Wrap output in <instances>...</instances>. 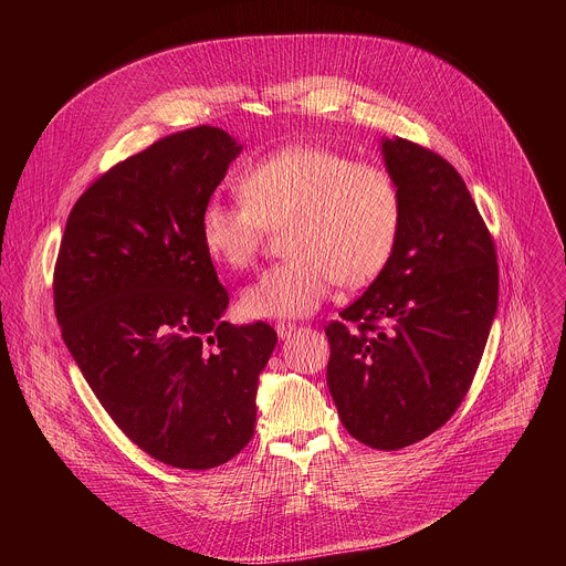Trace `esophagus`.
<instances>
[{
	"instance_id": "esophagus-1",
	"label": "esophagus",
	"mask_w": 566,
	"mask_h": 566,
	"mask_svg": "<svg viewBox=\"0 0 566 566\" xmlns=\"http://www.w3.org/2000/svg\"><path fill=\"white\" fill-rule=\"evenodd\" d=\"M295 325H293V322H277V325H275V332H277V336L282 338V340H286V338H291L293 334H295Z\"/></svg>"
}]
</instances>
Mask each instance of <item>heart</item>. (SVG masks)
Returning a JSON list of instances; mask_svg holds the SVG:
<instances>
[{"label":"heart","mask_w":566,"mask_h":566,"mask_svg":"<svg viewBox=\"0 0 566 566\" xmlns=\"http://www.w3.org/2000/svg\"><path fill=\"white\" fill-rule=\"evenodd\" d=\"M244 203L210 199L199 217L210 260L232 271L249 269L264 228L282 229L284 262L266 269L241 293L251 317H304L332 286H360L391 258L400 228V195L389 172L352 164L345 154L282 147L237 179Z\"/></svg>","instance_id":"obj_1"}]
</instances>
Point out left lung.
<instances>
[{
	"mask_svg": "<svg viewBox=\"0 0 566 566\" xmlns=\"http://www.w3.org/2000/svg\"><path fill=\"white\" fill-rule=\"evenodd\" d=\"M380 154L400 228L382 271L340 311L356 329H325L327 385L354 439L398 450L459 408L497 313L500 273L491 232L448 160L398 136H382Z\"/></svg>",
	"mask_w": 566,
	"mask_h": 566,
	"instance_id": "left-lung-1",
	"label": "left lung"
}]
</instances>
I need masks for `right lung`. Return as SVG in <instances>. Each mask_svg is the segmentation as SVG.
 Listing matches in <instances>:
<instances>
[{"label": "right lung", "instance_id": "obj_1", "mask_svg": "<svg viewBox=\"0 0 566 566\" xmlns=\"http://www.w3.org/2000/svg\"><path fill=\"white\" fill-rule=\"evenodd\" d=\"M241 147L219 127L166 136L80 197L53 297L66 349L114 423L149 457L208 470L253 439L277 334L221 319L199 217Z\"/></svg>", "mask_w": 566, "mask_h": 566}]
</instances>
